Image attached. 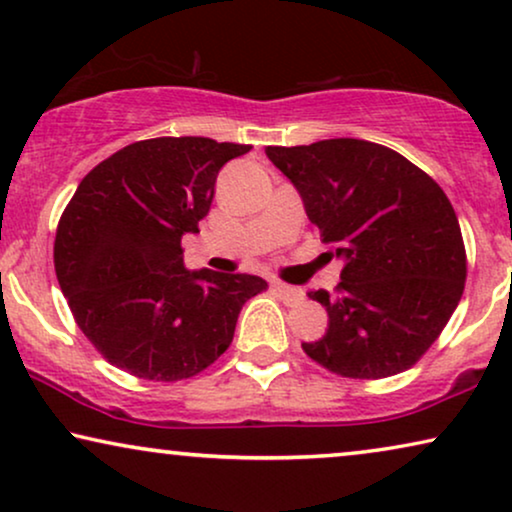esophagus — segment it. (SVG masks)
Returning <instances> with one entry per match:
<instances>
[{
  "label": "esophagus",
  "mask_w": 512,
  "mask_h": 512,
  "mask_svg": "<svg viewBox=\"0 0 512 512\" xmlns=\"http://www.w3.org/2000/svg\"><path fill=\"white\" fill-rule=\"evenodd\" d=\"M270 286H272V291H275L279 298L286 300V303H291V305H296V303H300V300L305 298V291H303V289H298V286H291V284L279 282V279H272Z\"/></svg>",
  "instance_id": "obj_1"
}]
</instances>
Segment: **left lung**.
<instances>
[{
  "instance_id": "left-lung-1",
  "label": "left lung",
  "mask_w": 512,
  "mask_h": 512,
  "mask_svg": "<svg viewBox=\"0 0 512 512\" xmlns=\"http://www.w3.org/2000/svg\"><path fill=\"white\" fill-rule=\"evenodd\" d=\"M307 219L342 258L338 293L307 296L328 312L305 354L335 375L380 380L422 359L457 310L466 249L436 181L401 153L366 139L268 146Z\"/></svg>"
}]
</instances>
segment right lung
Segmentation results:
<instances>
[{
  "label": "right lung",
  "mask_w": 512,
  "mask_h": 512,
  "mask_svg": "<svg viewBox=\"0 0 512 512\" xmlns=\"http://www.w3.org/2000/svg\"><path fill=\"white\" fill-rule=\"evenodd\" d=\"M249 144L209 137L135 142L93 167L60 216L53 261L83 335L111 366L153 382L198 375L233 342L265 279L186 270L216 174Z\"/></svg>",
  "instance_id": "right-lung-1"
}]
</instances>
